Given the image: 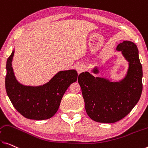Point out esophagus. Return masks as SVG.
<instances>
[{
  "label": "esophagus",
  "instance_id": "1",
  "mask_svg": "<svg viewBox=\"0 0 148 148\" xmlns=\"http://www.w3.org/2000/svg\"><path fill=\"white\" fill-rule=\"evenodd\" d=\"M76 70L78 72V73H81V72L84 71L85 70V67L83 64H78L76 66Z\"/></svg>",
  "mask_w": 148,
  "mask_h": 148
}]
</instances>
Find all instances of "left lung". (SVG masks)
I'll list each match as a JSON object with an SVG mask.
<instances>
[{
    "label": "left lung",
    "instance_id": "obj_1",
    "mask_svg": "<svg viewBox=\"0 0 148 148\" xmlns=\"http://www.w3.org/2000/svg\"><path fill=\"white\" fill-rule=\"evenodd\" d=\"M128 61L129 67L124 78L119 82L94 77L89 73L79 75L78 82L82 90L85 110L90 119L102 123H114L124 118L138 103L142 92V66L139 52L134 43L124 41L118 45ZM99 73L97 67L92 70Z\"/></svg>",
    "mask_w": 148,
    "mask_h": 148
}]
</instances>
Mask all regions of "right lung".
Listing matches in <instances>:
<instances>
[{"instance_id": "add662e5", "label": "right lung", "mask_w": 148, "mask_h": 148, "mask_svg": "<svg viewBox=\"0 0 148 148\" xmlns=\"http://www.w3.org/2000/svg\"><path fill=\"white\" fill-rule=\"evenodd\" d=\"M14 50L6 61L5 87L11 103L25 118L42 120L50 119L60 107L67 88L77 79L74 69L58 72L48 83L32 87L20 84L16 79L12 67Z\"/></svg>"}]
</instances>
